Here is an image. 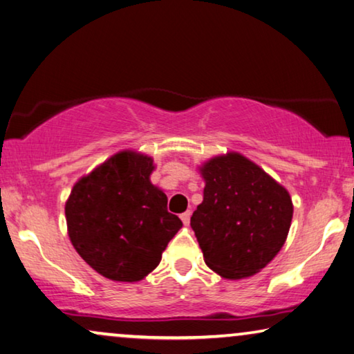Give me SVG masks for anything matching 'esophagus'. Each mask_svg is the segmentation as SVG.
Listing matches in <instances>:
<instances>
[{
  "mask_svg": "<svg viewBox=\"0 0 354 354\" xmlns=\"http://www.w3.org/2000/svg\"><path fill=\"white\" fill-rule=\"evenodd\" d=\"M189 216H192V212H189V210L183 212V214L180 215V218H182V221H183V225H185V226H188V225H189Z\"/></svg>",
  "mask_w": 354,
  "mask_h": 354,
  "instance_id": "1",
  "label": "esophagus"
}]
</instances>
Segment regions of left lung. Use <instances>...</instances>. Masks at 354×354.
Here are the masks:
<instances>
[{"mask_svg": "<svg viewBox=\"0 0 354 354\" xmlns=\"http://www.w3.org/2000/svg\"><path fill=\"white\" fill-rule=\"evenodd\" d=\"M204 199L192 216L194 236L209 268L227 280L264 269L290 232L288 189L237 151L212 156L199 167Z\"/></svg>", "mask_w": 354, "mask_h": 354, "instance_id": "obj_1", "label": "left lung"}]
</instances>
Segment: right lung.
Returning a JSON list of instances; mask_svg holds the SVG:
<instances>
[{
	"label": "right lung",
	"instance_id": "add662e5",
	"mask_svg": "<svg viewBox=\"0 0 354 354\" xmlns=\"http://www.w3.org/2000/svg\"><path fill=\"white\" fill-rule=\"evenodd\" d=\"M153 158L122 150L74 183L64 205L69 241L91 269L113 281H139L160 264L182 227L167 196L150 182Z\"/></svg>",
	"mask_w": 354,
	"mask_h": 354
}]
</instances>
